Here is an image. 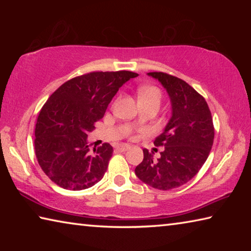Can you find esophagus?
<instances>
[{
	"label": "esophagus",
	"instance_id": "esophagus-1",
	"mask_svg": "<svg viewBox=\"0 0 251 251\" xmlns=\"http://www.w3.org/2000/svg\"><path fill=\"white\" fill-rule=\"evenodd\" d=\"M129 148H130V146L128 145V144H122V145L116 146V150L120 151H128Z\"/></svg>",
	"mask_w": 251,
	"mask_h": 251
}]
</instances>
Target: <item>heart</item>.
Returning <instances> with one entry per match:
<instances>
[{"mask_svg":"<svg viewBox=\"0 0 251 251\" xmlns=\"http://www.w3.org/2000/svg\"><path fill=\"white\" fill-rule=\"evenodd\" d=\"M138 99L139 101H148L152 100H158L161 99V93L156 86H151V85H143L138 88Z\"/></svg>","mask_w":251,"mask_h":251,"instance_id":"obj_1","label":"heart"}]
</instances>
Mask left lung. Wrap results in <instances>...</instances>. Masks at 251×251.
I'll return each instance as SVG.
<instances>
[{"label": "left lung", "instance_id": "left-lung-1", "mask_svg": "<svg viewBox=\"0 0 251 251\" xmlns=\"http://www.w3.org/2000/svg\"><path fill=\"white\" fill-rule=\"evenodd\" d=\"M166 88L173 115L154 141L163 146L159 158L144 150V159L135 168L139 179L152 188L169 190L188 182L205 164L214 144L215 128L207 101L185 80L163 72H151Z\"/></svg>", "mask_w": 251, "mask_h": 251}]
</instances>
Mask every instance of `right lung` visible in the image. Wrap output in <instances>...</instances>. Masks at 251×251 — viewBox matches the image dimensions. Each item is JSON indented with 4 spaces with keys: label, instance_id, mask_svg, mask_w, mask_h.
Returning a JSON list of instances; mask_svg holds the SVG:
<instances>
[{
    "label": "right lung",
    "instance_id": "add662e5",
    "mask_svg": "<svg viewBox=\"0 0 251 251\" xmlns=\"http://www.w3.org/2000/svg\"><path fill=\"white\" fill-rule=\"evenodd\" d=\"M136 76L129 71L86 73L67 80L46 100L37 116L34 148L42 171L57 186L82 190L104 177L113 147L104 143L91 154L87 134L122 85Z\"/></svg>",
    "mask_w": 251,
    "mask_h": 251
}]
</instances>
